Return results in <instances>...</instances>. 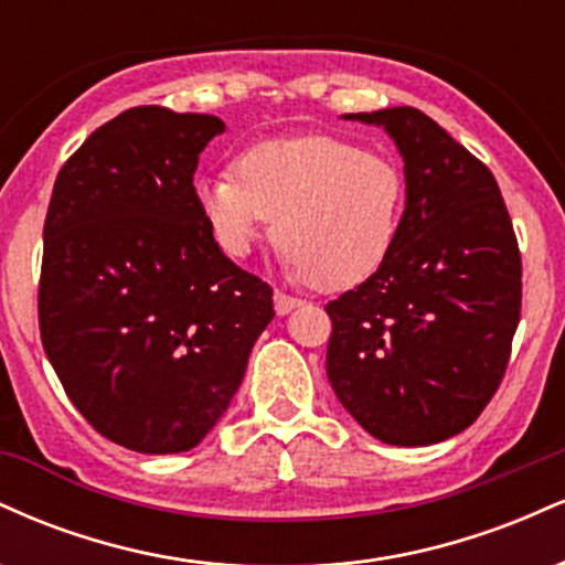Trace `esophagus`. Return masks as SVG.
<instances>
[{"mask_svg":"<svg viewBox=\"0 0 565 565\" xmlns=\"http://www.w3.org/2000/svg\"><path fill=\"white\" fill-rule=\"evenodd\" d=\"M274 302H276V313L278 316H287L289 310L300 308V305H302L300 297H291V295H287V291H276Z\"/></svg>","mask_w":565,"mask_h":565,"instance_id":"obj_1","label":"esophagus"}]
</instances>
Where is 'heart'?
<instances>
[{
	"label": "heart",
	"mask_w": 565,
	"mask_h": 565,
	"mask_svg": "<svg viewBox=\"0 0 565 565\" xmlns=\"http://www.w3.org/2000/svg\"><path fill=\"white\" fill-rule=\"evenodd\" d=\"M233 170L196 185L201 215L231 257L249 255L274 217L278 246L313 289L359 287L391 257L406 178L385 153L308 132L255 142Z\"/></svg>",
	"instance_id": "obj_1"
}]
</instances>
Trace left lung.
Wrapping results in <instances>:
<instances>
[{
	"instance_id": "left-lung-1",
	"label": "left lung",
	"mask_w": 565,
	"mask_h": 565,
	"mask_svg": "<svg viewBox=\"0 0 565 565\" xmlns=\"http://www.w3.org/2000/svg\"><path fill=\"white\" fill-rule=\"evenodd\" d=\"M382 125L404 157L406 210L382 268L327 305V374L369 436L446 440L481 417L521 321V249L502 193L412 106L348 114Z\"/></svg>"
}]
</instances>
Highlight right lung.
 Wrapping results in <instances>:
<instances>
[{
  "label": "right lung",
  "mask_w": 565,
  "mask_h": 565,
  "mask_svg": "<svg viewBox=\"0 0 565 565\" xmlns=\"http://www.w3.org/2000/svg\"><path fill=\"white\" fill-rule=\"evenodd\" d=\"M217 116L138 106L57 172L39 334L71 404L140 454L201 444L276 316L274 289L220 249L193 188Z\"/></svg>",
  "instance_id": "obj_1"
}]
</instances>
